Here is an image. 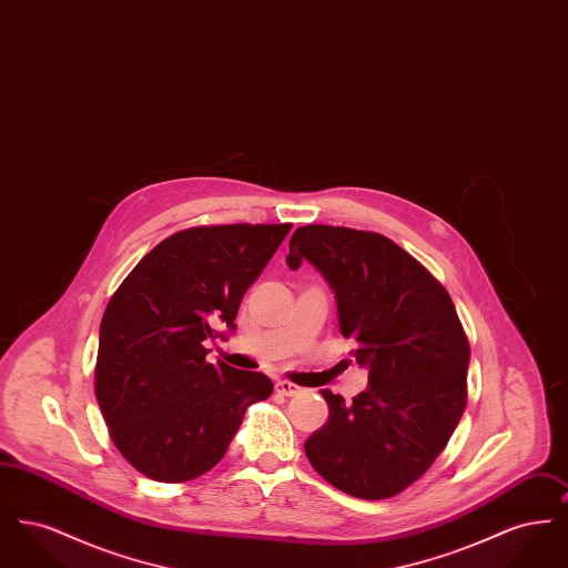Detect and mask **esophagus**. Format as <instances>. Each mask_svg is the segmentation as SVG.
Here are the masks:
<instances>
[{
	"instance_id": "34e87169",
	"label": "esophagus",
	"mask_w": 568,
	"mask_h": 568,
	"mask_svg": "<svg viewBox=\"0 0 568 568\" xmlns=\"http://www.w3.org/2000/svg\"><path fill=\"white\" fill-rule=\"evenodd\" d=\"M274 387H276V392H278V394H283V396H300V394L304 392L300 385H296V383H290V381H285V378H283V381H276V385H274Z\"/></svg>"
}]
</instances>
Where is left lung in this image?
Here are the masks:
<instances>
[{"instance_id": "left-lung-1", "label": "left lung", "mask_w": 568, "mask_h": 568, "mask_svg": "<svg viewBox=\"0 0 568 568\" xmlns=\"http://www.w3.org/2000/svg\"><path fill=\"white\" fill-rule=\"evenodd\" d=\"M308 262L332 287L341 334L368 387L353 398L324 389L329 417L304 443L327 484L364 500L417 481L466 408L468 338L445 287L389 239L334 225L297 227L287 266Z\"/></svg>"}]
</instances>
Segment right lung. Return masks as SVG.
I'll return each instance as SVG.
<instances>
[{
	"instance_id": "1",
	"label": "right lung",
	"mask_w": 568,
	"mask_h": 568,
	"mask_svg": "<svg viewBox=\"0 0 568 568\" xmlns=\"http://www.w3.org/2000/svg\"><path fill=\"white\" fill-rule=\"evenodd\" d=\"M292 223L200 225L149 251L110 297L100 325L95 398L110 438L142 475L181 484L225 456L244 410L272 381L204 347L234 332L246 290Z\"/></svg>"
}]
</instances>
